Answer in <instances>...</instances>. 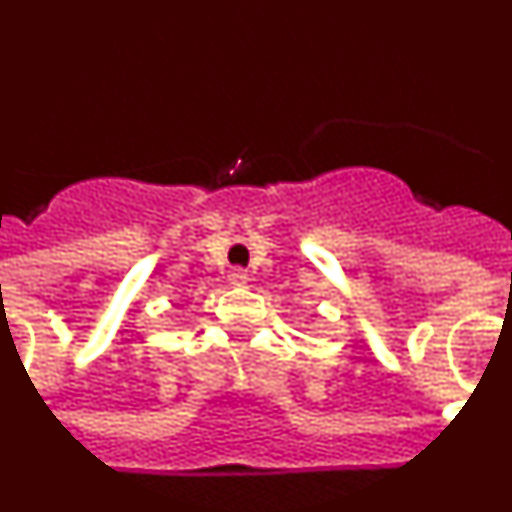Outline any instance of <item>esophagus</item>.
Returning <instances> with one entry per match:
<instances>
[{"mask_svg":"<svg viewBox=\"0 0 512 512\" xmlns=\"http://www.w3.org/2000/svg\"><path fill=\"white\" fill-rule=\"evenodd\" d=\"M230 284H235V287H243V284H248V274L243 269H233L228 274Z\"/></svg>","mask_w":512,"mask_h":512,"instance_id":"1","label":"esophagus"}]
</instances>
